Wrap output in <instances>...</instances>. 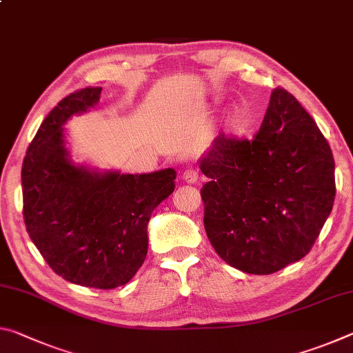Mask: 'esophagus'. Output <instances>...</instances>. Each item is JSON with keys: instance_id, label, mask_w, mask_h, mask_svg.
I'll use <instances>...</instances> for the list:
<instances>
[{"instance_id": "34e87169", "label": "esophagus", "mask_w": 353, "mask_h": 353, "mask_svg": "<svg viewBox=\"0 0 353 353\" xmlns=\"http://www.w3.org/2000/svg\"><path fill=\"white\" fill-rule=\"evenodd\" d=\"M199 179V174L194 170H185L182 172V181L185 183H196Z\"/></svg>"}]
</instances>
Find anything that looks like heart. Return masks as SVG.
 <instances>
[{"label":"heart","mask_w":353,"mask_h":353,"mask_svg":"<svg viewBox=\"0 0 353 353\" xmlns=\"http://www.w3.org/2000/svg\"><path fill=\"white\" fill-rule=\"evenodd\" d=\"M255 118L250 105L240 103L225 113L219 126V137L229 143H240L250 134Z\"/></svg>","instance_id":"1"}]
</instances>
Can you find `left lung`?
<instances>
[{
    "instance_id": "obj_1",
    "label": "left lung",
    "mask_w": 353,
    "mask_h": 353,
    "mask_svg": "<svg viewBox=\"0 0 353 353\" xmlns=\"http://www.w3.org/2000/svg\"><path fill=\"white\" fill-rule=\"evenodd\" d=\"M204 225L227 265L272 274L299 261L334 201V160L308 112L283 88L271 93L254 141L214 140L199 159Z\"/></svg>"
}]
</instances>
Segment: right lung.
Instances as JSON below:
<instances>
[{
  "mask_svg": "<svg viewBox=\"0 0 353 353\" xmlns=\"http://www.w3.org/2000/svg\"><path fill=\"white\" fill-rule=\"evenodd\" d=\"M101 90L71 93L43 119L23 160V214L52 271L71 283L113 290L145 261L148 223L174 191L176 171L123 174L71 159L63 126L94 109Z\"/></svg>",
  "mask_w": 353,
  "mask_h": 353,
  "instance_id": "right-lung-1",
  "label": "right lung"
}]
</instances>
